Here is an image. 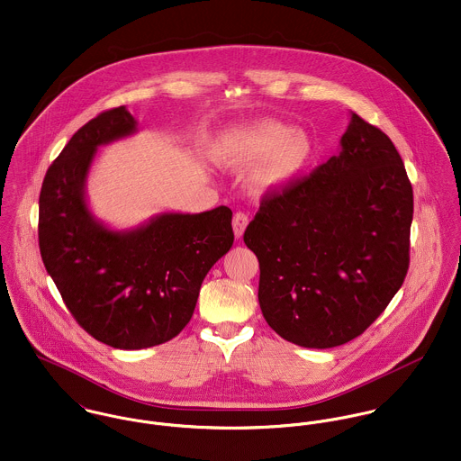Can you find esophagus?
I'll return each mask as SVG.
<instances>
[{
	"label": "esophagus",
	"instance_id": "34e87169",
	"mask_svg": "<svg viewBox=\"0 0 461 461\" xmlns=\"http://www.w3.org/2000/svg\"><path fill=\"white\" fill-rule=\"evenodd\" d=\"M249 217L248 213L237 212L233 215V233L237 239H240L248 228Z\"/></svg>",
	"mask_w": 461,
	"mask_h": 461
}]
</instances>
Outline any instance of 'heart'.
Instances as JSON below:
<instances>
[{"instance_id":"obj_1","label":"heart","mask_w":461,"mask_h":461,"mask_svg":"<svg viewBox=\"0 0 461 461\" xmlns=\"http://www.w3.org/2000/svg\"><path fill=\"white\" fill-rule=\"evenodd\" d=\"M314 154L303 130L274 119H259L228 130L215 145V159L231 170L258 167L250 178L256 194H277L303 176Z\"/></svg>"}]
</instances>
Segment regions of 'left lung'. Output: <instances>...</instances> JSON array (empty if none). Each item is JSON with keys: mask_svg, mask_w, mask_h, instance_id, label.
Here are the masks:
<instances>
[{"mask_svg": "<svg viewBox=\"0 0 461 461\" xmlns=\"http://www.w3.org/2000/svg\"><path fill=\"white\" fill-rule=\"evenodd\" d=\"M412 212L396 147L351 112L339 154L265 194L244 233L259 261L258 300L268 326L311 349L361 335L407 276Z\"/></svg>", "mask_w": 461, "mask_h": 461, "instance_id": "1", "label": "left lung"}]
</instances>
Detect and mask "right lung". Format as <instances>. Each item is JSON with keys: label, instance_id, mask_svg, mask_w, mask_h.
Here are the masks:
<instances>
[{"label": "right lung", "instance_id": "add662e5", "mask_svg": "<svg viewBox=\"0 0 461 461\" xmlns=\"http://www.w3.org/2000/svg\"><path fill=\"white\" fill-rule=\"evenodd\" d=\"M126 106L84 124L49 167L40 193L38 242L71 316L115 349L168 342L194 312L200 287L233 246L231 211L163 212L131 230L95 217L86 182L100 147L137 133Z\"/></svg>", "mask_w": 461, "mask_h": 461}]
</instances>
